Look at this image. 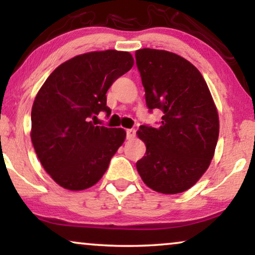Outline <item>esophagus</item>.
Listing matches in <instances>:
<instances>
[{
	"instance_id": "obj_1",
	"label": "esophagus",
	"mask_w": 255,
	"mask_h": 255,
	"mask_svg": "<svg viewBox=\"0 0 255 255\" xmlns=\"http://www.w3.org/2000/svg\"><path fill=\"white\" fill-rule=\"evenodd\" d=\"M135 133H136V131H135L134 128H129V129L126 130V135H127L128 140H130V138H133V137L135 136Z\"/></svg>"
}]
</instances>
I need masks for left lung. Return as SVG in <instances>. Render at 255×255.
Returning a JSON list of instances; mask_svg holds the SVG:
<instances>
[{
    "label": "left lung",
    "instance_id": "8db88e82",
    "mask_svg": "<svg viewBox=\"0 0 255 255\" xmlns=\"http://www.w3.org/2000/svg\"><path fill=\"white\" fill-rule=\"evenodd\" d=\"M149 112L163 115L157 127L140 126L146 155L136 162L143 182L163 194L185 192L213 159L219 137L218 111L201 73L166 50L135 51Z\"/></svg>",
    "mask_w": 255,
    "mask_h": 255
}]
</instances>
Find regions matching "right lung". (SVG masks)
Wrapping results in <instances>:
<instances>
[{
	"label": "right lung",
	"mask_w": 255,
	"mask_h": 255,
	"mask_svg": "<svg viewBox=\"0 0 255 255\" xmlns=\"http://www.w3.org/2000/svg\"><path fill=\"white\" fill-rule=\"evenodd\" d=\"M134 64L127 51H93L60 64L38 90L31 109V142L51 179L69 191L94 186L124 143L122 128L92 119L112 111L106 93Z\"/></svg>",
	"instance_id": "1"
}]
</instances>
